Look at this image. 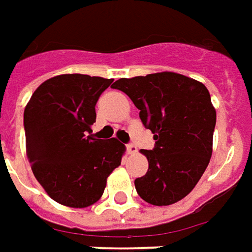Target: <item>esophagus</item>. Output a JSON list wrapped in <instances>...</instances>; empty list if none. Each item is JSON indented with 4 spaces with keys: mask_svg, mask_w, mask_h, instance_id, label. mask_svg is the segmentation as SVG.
<instances>
[{
    "mask_svg": "<svg viewBox=\"0 0 252 252\" xmlns=\"http://www.w3.org/2000/svg\"><path fill=\"white\" fill-rule=\"evenodd\" d=\"M126 149H127V152H129V154H136L137 152L136 144H133V143L127 144V145H126Z\"/></svg>",
    "mask_w": 252,
    "mask_h": 252,
    "instance_id": "esophagus-1",
    "label": "esophagus"
}]
</instances>
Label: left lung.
<instances>
[{"instance_id":"left-lung-1","label":"left lung","mask_w":252,"mask_h":252,"mask_svg":"<svg viewBox=\"0 0 252 252\" xmlns=\"http://www.w3.org/2000/svg\"><path fill=\"white\" fill-rule=\"evenodd\" d=\"M122 90L140 109L143 125L155 136V147L143 149L147 174L136 178L137 193L154 206H169L195 188L213 152L217 114L203 83L176 72L121 78Z\"/></svg>"}]
</instances>
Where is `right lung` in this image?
<instances>
[{
    "instance_id": "1",
    "label": "right lung",
    "mask_w": 252,
    "mask_h": 252,
    "mask_svg": "<svg viewBox=\"0 0 252 252\" xmlns=\"http://www.w3.org/2000/svg\"><path fill=\"white\" fill-rule=\"evenodd\" d=\"M114 79L83 74L57 75L32 93L24 109L31 169L46 193L63 206L82 209L103 195L125 145L92 134L96 104Z\"/></svg>"
}]
</instances>
